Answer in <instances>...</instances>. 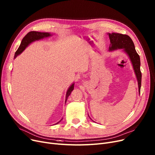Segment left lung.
I'll return each instance as SVG.
<instances>
[{
    "label": "left lung",
    "mask_w": 155,
    "mask_h": 155,
    "mask_svg": "<svg viewBox=\"0 0 155 155\" xmlns=\"http://www.w3.org/2000/svg\"><path fill=\"white\" fill-rule=\"evenodd\" d=\"M110 45L109 48V51L123 49V51L128 55L133 64V68L138 82V88L140 94L141 85V72L140 70V58L135 50V46L131 38L126 35L119 33H108Z\"/></svg>",
    "instance_id": "8db88e82"
}]
</instances>
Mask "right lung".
Returning <instances> with one entry per match:
<instances>
[{
    "label": "right lung",
    "mask_w": 155,
    "mask_h": 155,
    "mask_svg": "<svg viewBox=\"0 0 155 155\" xmlns=\"http://www.w3.org/2000/svg\"><path fill=\"white\" fill-rule=\"evenodd\" d=\"M51 36V35L50 33H49V32H38V31L29 32L23 38L19 48L18 49V50L16 51V52L15 53V55H14V58L15 59L19 54H20L24 50H25V48L29 45H30L31 43L35 41H38L39 39H42L45 38H48V37ZM73 88H74V84H73L68 89V91H67V94H66V99H65V102H67L68 97L70 95L71 91L73 90ZM61 120H62V119L59 122H58V123H56L55 124H58Z\"/></svg>",
    "instance_id": "1"
}]
</instances>
